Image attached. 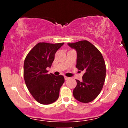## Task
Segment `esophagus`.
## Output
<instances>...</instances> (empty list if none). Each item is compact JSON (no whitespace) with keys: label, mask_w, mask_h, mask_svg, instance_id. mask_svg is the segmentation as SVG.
I'll list each match as a JSON object with an SVG mask.
<instances>
[{"label":"esophagus","mask_w":128,"mask_h":128,"mask_svg":"<svg viewBox=\"0 0 128 128\" xmlns=\"http://www.w3.org/2000/svg\"><path fill=\"white\" fill-rule=\"evenodd\" d=\"M69 78H68V77H66V76H64V79H65L66 80H68V79H69Z\"/></svg>","instance_id":"obj_1"}]
</instances>
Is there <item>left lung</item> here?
Returning <instances> with one entry per match:
<instances>
[{"label":"left lung","mask_w":128,"mask_h":128,"mask_svg":"<svg viewBox=\"0 0 128 128\" xmlns=\"http://www.w3.org/2000/svg\"><path fill=\"white\" fill-rule=\"evenodd\" d=\"M68 45L77 51L76 68L85 72L82 81L76 80L73 96L80 102H90L99 95L104 85L106 74L104 59L100 50L86 40Z\"/></svg>","instance_id":"8db88e82"}]
</instances>
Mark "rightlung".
I'll return each instance as SVG.
<instances>
[{"mask_svg": "<svg viewBox=\"0 0 128 128\" xmlns=\"http://www.w3.org/2000/svg\"><path fill=\"white\" fill-rule=\"evenodd\" d=\"M64 42H39L26 56L24 63V78L26 86L36 100L42 104L56 101L59 90L64 82L62 75L48 74L46 68L51 67L55 54Z\"/></svg>", "mask_w": 128, "mask_h": 128, "instance_id": "1", "label": "right lung"}]
</instances>
